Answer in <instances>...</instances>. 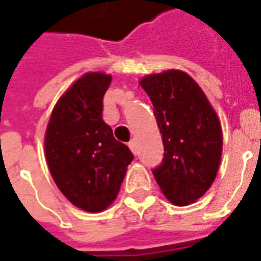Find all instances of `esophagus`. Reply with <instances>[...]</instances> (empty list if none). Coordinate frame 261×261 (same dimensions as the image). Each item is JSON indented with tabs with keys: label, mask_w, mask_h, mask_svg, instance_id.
Instances as JSON below:
<instances>
[{
	"label": "esophagus",
	"mask_w": 261,
	"mask_h": 261,
	"mask_svg": "<svg viewBox=\"0 0 261 261\" xmlns=\"http://www.w3.org/2000/svg\"><path fill=\"white\" fill-rule=\"evenodd\" d=\"M129 147H130V150L134 151L135 154L138 153V143H136V140H135V139L129 142Z\"/></svg>",
	"instance_id": "1"
}]
</instances>
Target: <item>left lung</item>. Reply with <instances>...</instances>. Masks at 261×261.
<instances>
[{"instance_id":"1","label":"left lung","mask_w":261,"mask_h":261,"mask_svg":"<svg viewBox=\"0 0 261 261\" xmlns=\"http://www.w3.org/2000/svg\"><path fill=\"white\" fill-rule=\"evenodd\" d=\"M150 97L164 153L153 175L171 204L186 206L212 186L222 154V129L201 87L180 70L140 80Z\"/></svg>"}]
</instances>
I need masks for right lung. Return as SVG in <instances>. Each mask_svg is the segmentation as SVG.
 Masks as SVG:
<instances>
[{
    "mask_svg": "<svg viewBox=\"0 0 261 261\" xmlns=\"http://www.w3.org/2000/svg\"><path fill=\"white\" fill-rule=\"evenodd\" d=\"M112 77L87 73L57 101L46 127V162L63 195L87 212L108 208L119 193L134 154L102 119Z\"/></svg>",
    "mask_w": 261,
    "mask_h": 261,
    "instance_id": "1",
    "label": "right lung"
}]
</instances>
